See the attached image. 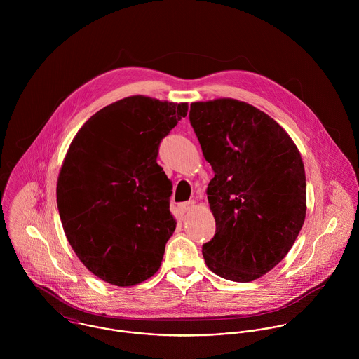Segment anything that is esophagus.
I'll return each instance as SVG.
<instances>
[{"label":"esophagus","instance_id":"obj_1","mask_svg":"<svg viewBox=\"0 0 359 359\" xmlns=\"http://www.w3.org/2000/svg\"><path fill=\"white\" fill-rule=\"evenodd\" d=\"M194 207H195V202L189 201V202H185V203L178 205V210H180V212H181V214H187V212H188V211H191Z\"/></svg>","mask_w":359,"mask_h":359}]
</instances>
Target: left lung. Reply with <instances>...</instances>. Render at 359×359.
<instances>
[{
	"label": "left lung",
	"instance_id": "8db88e82",
	"mask_svg": "<svg viewBox=\"0 0 359 359\" xmlns=\"http://www.w3.org/2000/svg\"><path fill=\"white\" fill-rule=\"evenodd\" d=\"M191 124L214 178L215 235L205 265L233 282L269 272L294 245L307 211L306 171L290 135L266 113L232 98L191 103Z\"/></svg>",
	"mask_w": 359,
	"mask_h": 359
}]
</instances>
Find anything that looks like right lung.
Returning <instances> with one entry per match:
<instances>
[{
    "instance_id": "obj_1",
    "label": "right lung",
    "mask_w": 359,
    "mask_h": 359,
    "mask_svg": "<svg viewBox=\"0 0 359 359\" xmlns=\"http://www.w3.org/2000/svg\"><path fill=\"white\" fill-rule=\"evenodd\" d=\"M188 103L133 95L104 106L73 138L56 202L65 235L95 276L134 286L160 268L177 221L171 181L157 164L160 141Z\"/></svg>"
}]
</instances>
